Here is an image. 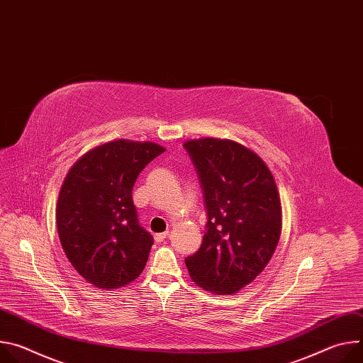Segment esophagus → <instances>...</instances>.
Masks as SVG:
<instances>
[{"instance_id": "34e87169", "label": "esophagus", "mask_w": 363, "mask_h": 363, "mask_svg": "<svg viewBox=\"0 0 363 363\" xmlns=\"http://www.w3.org/2000/svg\"><path fill=\"white\" fill-rule=\"evenodd\" d=\"M169 235V231H165V233H160V234H155V241L157 242H162L165 241V238Z\"/></svg>"}]
</instances>
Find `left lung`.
<instances>
[{
  "instance_id": "1",
  "label": "left lung",
  "mask_w": 363,
  "mask_h": 363,
  "mask_svg": "<svg viewBox=\"0 0 363 363\" xmlns=\"http://www.w3.org/2000/svg\"><path fill=\"white\" fill-rule=\"evenodd\" d=\"M196 168L208 223L199 250L185 258L199 287L233 294L260 274L281 234L276 181L255 152L230 139L201 138L184 143Z\"/></svg>"
}]
</instances>
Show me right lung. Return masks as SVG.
Instances as JSON below:
<instances>
[{
    "instance_id": "1",
    "label": "right lung",
    "mask_w": 363,
    "mask_h": 363,
    "mask_svg": "<svg viewBox=\"0 0 363 363\" xmlns=\"http://www.w3.org/2000/svg\"><path fill=\"white\" fill-rule=\"evenodd\" d=\"M164 150L153 142H106L82 155L63 181L56 206L60 242L74 270L97 289H121L145 269L153 238L139 225L132 189Z\"/></svg>"
}]
</instances>
